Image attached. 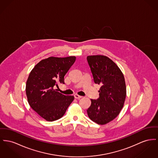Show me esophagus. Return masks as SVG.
Masks as SVG:
<instances>
[{"mask_svg": "<svg viewBox=\"0 0 158 158\" xmlns=\"http://www.w3.org/2000/svg\"><path fill=\"white\" fill-rule=\"evenodd\" d=\"M83 96H80V95H77V94H75L74 95V98H75V99H80V98H81Z\"/></svg>", "mask_w": 158, "mask_h": 158, "instance_id": "obj_1", "label": "esophagus"}]
</instances>
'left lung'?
Wrapping results in <instances>:
<instances>
[{"instance_id":"left-lung-1","label":"left lung","mask_w":158,"mask_h":158,"mask_svg":"<svg viewBox=\"0 0 158 158\" xmlns=\"http://www.w3.org/2000/svg\"><path fill=\"white\" fill-rule=\"evenodd\" d=\"M96 84H100L99 97L91 99L87 109L89 117L99 125H105L118 116L123 108L126 95L123 74L116 63L105 56L87 57Z\"/></svg>"}]
</instances>
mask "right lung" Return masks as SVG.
<instances>
[{
	"label": "right lung",
	"mask_w": 158,
	"mask_h": 158,
	"mask_svg": "<svg viewBox=\"0 0 158 158\" xmlns=\"http://www.w3.org/2000/svg\"><path fill=\"white\" fill-rule=\"evenodd\" d=\"M76 60L75 56L50 57L35 65L26 82V92L29 104L47 121L60 118L74 100L54 89L58 83L64 84V77Z\"/></svg>",
	"instance_id": "obj_1"
}]
</instances>
